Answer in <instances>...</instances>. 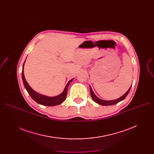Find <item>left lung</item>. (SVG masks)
Segmentation results:
<instances>
[{"instance_id":"obj_1","label":"left lung","mask_w":154,"mask_h":154,"mask_svg":"<svg viewBox=\"0 0 154 154\" xmlns=\"http://www.w3.org/2000/svg\"><path fill=\"white\" fill-rule=\"evenodd\" d=\"M131 87L130 88H129V89L128 90V91H127L124 95H122V97H120L119 99H117L114 100H109V101H108V100H102V99L98 98L97 97V96L95 95V94L94 93V92H93V91H92V89L91 87H90V91H91V95L92 98V99H93L96 103H99V104H100V105H102V106H112V105L116 104V103H119V102L123 100L126 97L127 95H128L129 91H130V90H131Z\"/></svg>"}]
</instances>
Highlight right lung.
<instances>
[{
    "label": "right lung",
    "mask_w": 154,
    "mask_h": 154,
    "mask_svg": "<svg viewBox=\"0 0 154 154\" xmlns=\"http://www.w3.org/2000/svg\"><path fill=\"white\" fill-rule=\"evenodd\" d=\"M24 63H25V62H24ZM24 63L23 64L22 69H23ZM22 80H23L24 87H25V88H26L27 91L28 92L29 94L32 98V99H34L37 103H39V104H41V105H43V106H57V105L62 103L65 100H66L67 94L68 86L70 84V83L72 82V80H73V79H71L70 81L67 83L66 87H65V89H64L63 92L61 94H60L59 95L56 96V97H47V96L41 95L40 94H38L37 92H35L34 90L32 89L31 87L28 85L27 82H26L25 77H24L23 70L22 71Z\"/></svg>",
    "instance_id": "right-lung-1"
}]
</instances>
